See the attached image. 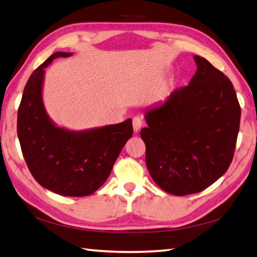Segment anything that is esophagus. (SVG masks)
Returning a JSON list of instances; mask_svg holds the SVG:
<instances>
[{"label": "esophagus", "instance_id": "obj_1", "mask_svg": "<svg viewBox=\"0 0 257 257\" xmlns=\"http://www.w3.org/2000/svg\"><path fill=\"white\" fill-rule=\"evenodd\" d=\"M142 125H143L142 119H141L139 116H135L133 118V128H134V132L135 133L139 132V131L141 130V127H142Z\"/></svg>", "mask_w": 257, "mask_h": 257}]
</instances>
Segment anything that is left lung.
<instances>
[{
  "mask_svg": "<svg viewBox=\"0 0 257 257\" xmlns=\"http://www.w3.org/2000/svg\"><path fill=\"white\" fill-rule=\"evenodd\" d=\"M188 85L145 109L141 131L153 181L173 195L194 194L216 182L233 160L240 107L232 82L202 56Z\"/></svg>",
  "mask_w": 257,
  "mask_h": 257,
  "instance_id": "1",
  "label": "left lung"
}]
</instances>
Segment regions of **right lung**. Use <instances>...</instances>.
Here are the masks:
<instances>
[{
	"mask_svg": "<svg viewBox=\"0 0 257 257\" xmlns=\"http://www.w3.org/2000/svg\"><path fill=\"white\" fill-rule=\"evenodd\" d=\"M56 52L30 76L18 111V136L30 172L46 190L64 196H86L101 187L127 140L132 138V119L83 131L56 125L43 102L45 69Z\"/></svg>",
	"mask_w": 257,
	"mask_h": 257,
	"instance_id": "obj_1",
	"label": "right lung"
}]
</instances>
